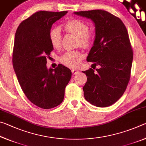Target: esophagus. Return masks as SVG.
I'll use <instances>...</instances> for the list:
<instances>
[{"mask_svg":"<svg viewBox=\"0 0 146 146\" xmlns=\"http://www.w3.org/2000/svg\"><path fill=\"white\" fill-rule=\"evenodd\" d=\"M71 72L73 74V75H77V74L79 73V71L76 70H71Z\"/></svg>","mask_w":146,"mask_h":146,"instance_id":"34e87169","label":"esophagus"}]
</instances>
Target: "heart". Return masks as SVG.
Wrapping results in <instances>:
<instances>
[{"mask_svg":"<svg viewBox=\"0 0 146 146\" xmlns=\"http://www.w3.org/2000/svg\"><path fill=\"white\" fill-rule=\"evenodd\" d=\"M63 28L67 33L73 34L78 36V45L84 48H89L93 43L95 35L89 31V26L85 22L80 19H72L63 25ZM50 43L54 48H60L62 44V34L58 27L51 29L49 32ZM84 56L79 51H68L60 57V62L63 65L70 68H75L80 65Z\"/></svg>","mask_w":146,"mask_h":146,"instance_id":"b5f03b06","label":"heart"}]
</instances>
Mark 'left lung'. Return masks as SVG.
<instances>
[{
	"label": "left lung",
	"instance_id": "8db88e82",
	"mask_svg": "<svg viewBox=\"0 0 146 146\" xmlns=\"http://www.w3.org/2000/svg\"><path fill=\"white\" fill-rule=\"evenodd\" d=\"M91 19L95 26V39L88 62L100 66L84 71L87 82L83 87L86 100L97 107L113 104L125 92L130 80L133 52L123 22L109 12L94 9L74 13Z\"/></svg>",
	"mask_w": 146,
	"mask_h": 146
}]
</instances>
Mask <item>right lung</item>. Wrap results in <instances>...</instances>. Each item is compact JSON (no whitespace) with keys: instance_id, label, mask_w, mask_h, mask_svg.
Listing matches in <instances>:
<instances>
[{"instance_id":"1","label":"right lung","mask_w":146,"mask_h":146,"mask_svg":"<svg viewBox=\"0 0 146 146\" xmlns=\"http://www.w3.org/2000/svg\"><path fill=\"white\" fill-rule=\"evenodd\" d=\"M67 13L37 11L24 20L15 33L12 62L19 84L31 103L46 110L62 102L71 77V70L62 64L55 69L46 67V58L53 50L49 32Z\"/></svg>"}]
</instances>
